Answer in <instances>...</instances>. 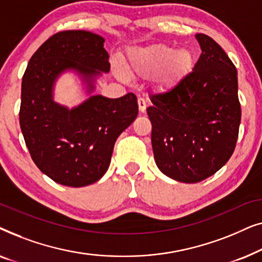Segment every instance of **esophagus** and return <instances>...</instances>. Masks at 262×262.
<instances>
[{"instance_id": "obj_1", "label": "esophagus", "mask_w": 262, "mask_h": 262, "mask_svg": "<svg viewBox=\"0 0 262 262\" xmlns=\"http://www.w3.org/2000/svg\"><path fill=\"white\" fill-rule=\"evenodd\" d=\"M138 108H139V112H142V113L145 112L146 102L143 98H138Z\"/></svg>"}]
</instances>
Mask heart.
<instances>
[{
    "label": "heart",
    "mask_w": 262,
    "mask_h": 262,
    "mask_svg": "<svg viewBox=\"0 0 262 262\" xmlns=\"http://www.w3.org/2000/svg\"><path fill=\"white\" fill-rule=\"evenodd\" d=\"M194 66V55L188 49H179L163 44L135 48L127 51L125 68L132 76L148 78L159 74L157 83L168 88L184 78ZM118 78L125 81L126 76L119 68L114 69Z\"/></svg>",
    "instance_id": "obj_1"
}]
</instances>
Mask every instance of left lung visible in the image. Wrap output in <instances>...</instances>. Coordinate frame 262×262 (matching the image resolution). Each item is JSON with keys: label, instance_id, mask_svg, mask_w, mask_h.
<instances>
[{"label": "left lung", "instance_id": "1", "mask_svg": "<svg viewBox=\"0 0 262 262\" xmlns=\"http://www.w3.org/2000/svg\"><path fill=\"white\" fill-rule=\"evenodd\" d=\"M195 38L202 55L192 73L150 96L146 108L157 167L186 184L205 180L228 162L241 123L237 70L212 38Z\"/></svg>", "mask_w": 262, "mask_h": 262}]
</instances>
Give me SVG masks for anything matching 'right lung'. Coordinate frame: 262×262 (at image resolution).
I'll return each instance as SVG.
<instances>
[{
  "label": "right lung",
  "instance_id": "obj_1",
  "mask_svg": "<svg viewBox=\"0 0 262 262\" xmlns=\"http://www.w3.org/2000/svg\"><path fill=\"white\" fill-rule=\"evenodd\" d=\"M101 35L64 31L49 38L31 57L21 84L20 127L31 157L57 184L83 187L108 169L114 143L138 114L134 93L118 99L92 95L96 78L110 71ZM73 71L90 98L69 109L53 99L55 81Z\"/></svg>",
  "mask_w": 262,
  "mask_h": 262
}]
</instances>
